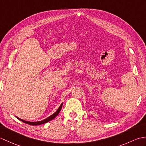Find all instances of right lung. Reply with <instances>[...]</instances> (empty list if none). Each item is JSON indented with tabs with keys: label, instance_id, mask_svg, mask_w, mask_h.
Instances as JSON below:
<instances>
[{
	"label": "right lung",
	"instance_id": "add662e5",
	"mask_svg": "<svg viewBox=\"0 0 146 146\" xmlns=\"http://www.w3.org/2000/svg\"><path fill=\"white\" fill-rule=\"evenodd\" d=\"M62 105H63V103H62L61 104V105L60 107H59V108H58V110L55 111V112L51 115H50L49 117H48V118H46V119L42 120L41 121H38V122H29V121H26V120H24L23 119H20V118H19L15 116V117L17 118V119H19V120L22 121V122H24V123H27V124H29V125H41V124H43V123H47L48 122H49V121L54 119V118L56 117L59 114V113L60 112V111L61 110V108H62Z\"/></svg>",
	"mask_w": 146,
	"mask_h": 146
}]
</instances>
